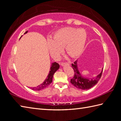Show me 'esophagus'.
I'll return each mask as SVG.
<instances>
[{
	"mask_svg": "<svg viewBox=\"0 0 121 121\" xmlns=\"http://www.w3.org/2000/svg\"><path fill=\"white\" fill-rule=\"evenodd\" d=\"M60 65L62 66H64V65H69V63H64V62H60L59 63Z\"/></svg>",
	"mask_w": 121,
	"mask_h": 121,
	"instance_id": "1",
	"label": "esophagus"
}]
</instances>
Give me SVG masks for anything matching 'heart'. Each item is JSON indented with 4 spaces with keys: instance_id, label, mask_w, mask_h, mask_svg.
Here are the masks:
<instances>
[{
    "instance_id": "heart-1",
    "label": "heart",
    "mask_w": 121,
    "mask_h": 121,
    "mask_svg": "<svg viewBox=\"0 0 121 121\" xmlns=\"http://www.w3.org/2000/svg\"><path fill=\"white\" fill-rule=\"evenodd\" d=\"M87 33L83 29L64 27L57 31L53 39H49L47 44L52 55L57 57L65 48L66 54L72 58L80 56L83 51Z\"/></svg>"
}]
</instances>
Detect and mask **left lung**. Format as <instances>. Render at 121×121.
<instances>
[{
	"label": "left lung",
	"instance_id": "left-lung-1",
	"mask_svg": "<svg viewBox=\"0 0 121 121\" xmlns=\"http://www.w3.org/2000/svg\"><path fill=\"white\" fill-rule=\"evenodd\" d=\"M72 67L74 69V75L73 78L71 79V83L76 88L80 90H88L97 84L102 76L103 69L95 78H88L83 77L80 73L77 60L72 64Z\"/></svg>",
	"mask_w": 121,
	"mask_h": 121
}]
</instances>
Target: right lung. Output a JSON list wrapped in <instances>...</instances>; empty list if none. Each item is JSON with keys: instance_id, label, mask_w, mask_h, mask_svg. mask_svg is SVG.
<instances>
[{"instance_id": "1", "label": "right lung", "mask_w": 121, "mask_h": 121, "mask_svg": "<svg viewBox=\"0 0 121 121\" xmlns=\"http://www.w3.org/2000/svg\"><path fill=\"white\" fill-rule=\"evenodd\" d=\"M28 32V31H27L26 32H25L24 33V34H26ZM22 35L21 36V37ZM60 65L57 62H54L52 63V65L51 67H50V71L48 75L47 76L45 80H44V82L41 83V85H39L38 86H36V87H33V88H31L32 90L35 91H40L41 90H43L45 88H46L47 86H48L50 83L52 82V78H53V76H54L55 73L57 71V70L59 69Z\"/></svg>"}]
</instances>
